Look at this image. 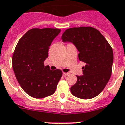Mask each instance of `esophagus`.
Masks as SVG:
<instances>
[{
    "mask_svg": "<svg viewBox=\"0 0 125 125\" xmlns=\"http://www.w3.org/2000/svg\"><path fill=\"white\" fill-rule=\"evenodd\" d=\"M68 74H69V73H65V72H63V76H67Z\"/></svg>",
    "mask_w": 125,
    "mask_h": 125,
    "instance_id": "34e87169",
    "label": "esophagus"
}]
</instances>
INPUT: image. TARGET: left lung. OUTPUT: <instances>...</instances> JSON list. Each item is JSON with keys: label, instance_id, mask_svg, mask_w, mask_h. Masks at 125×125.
Masks as SVG:
<instances>
[{"label": "left lung", "instance_id": "obj_1", "mask_svg": "<svg viewBox=\"0 0 125 125\" xmlns=\"http://www.w3.org/2000/svg\"><path fill=\"white\" fill-rule=\"evenodd\" d=\"M64 42H72L79 52L80 61L86 64L82 67V76H77L76 84L70 91L82 99H90L103 91L112 75L114 53L104 36L91 27L68 29L61 37Z\"/></svg>", "mask_w": 125, "mask_h": 125}]
</instances>
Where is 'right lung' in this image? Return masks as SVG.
<instances>
[{
    "instance_id": "add662e5",
    "label": "right lung",
    "mask_w": 125,
    "mask_h": 125,
    "mask_svg": "<svg viewBox=\"0 0 125 125\" xmlns=\"http://www.w3.org/2000/svg\"><path fill=\"white\" fill-rule=\"evenodd\" d=\"M59 29H32L19 40L12 57L15 77L26 93L42 98L55 93L62 75L61 70H51L43 62L49 46L60 33Z\"/></svg>"
}]
</instances>
